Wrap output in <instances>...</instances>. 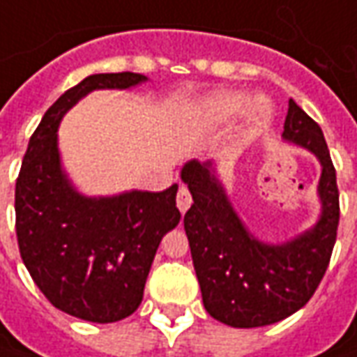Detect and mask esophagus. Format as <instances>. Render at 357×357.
<instances>
[{
	"instance_id": "1",
	"label": "esophagus",
	"mask_w": 357,
	"mask_h": 357,
	"mask_svg": "<svg viewBox=\"0 0 357 357\" xmlns=\"http://www.w3.org/2000/svg\"><path fill=\"white\" fill-rule=\"evenodd\" d=\"M176 201H178V208L181 213H185L187 208L191 206L193 203V199H191V193H189V189L187 185H179L178 189V197H176Z\"/></svg>"
}]
</instances>
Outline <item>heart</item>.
<instances>
[{
    "label": "heart",
    "instance_id": "obj_1",
    "mask_svg": "<svg viewBox=\"0 0 357 357\" xmlns=\"http://www.w3.org/2000/svg\"><path fill=\"white\" fill-rule=\"evenodd\" d=\"M249 102H251V98L243 92H220V94H214L213 98L206 100L204 114H206V118L213 119V121H226V119L239 116L243 109L248 108ZM249 116H251V121L255 126H263L271 118V108L263 100H257L251 106Z\"/></svg>",
    "mask_w": 357,
    "mask_h": 357
}]
</instances>
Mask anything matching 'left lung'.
Returning <instances> with one entry per match:
<instances>
[{"instance_id":"left-lung-1","label":"left lung","mask_w":357,"mask_h":357,"mask_svg":"<svg viewBox=\"0 0 357 357\" xmlns=\"http://www.w3.org/2000/svg\"><path fill=\"white\" fill-rule=\"evenodd\" d=\"M282 135L317 154L323 166L321 220L282 245L261 243L245 230L211 174V164L191 160L181 170V179L193 195L183 226L204 309L236 328L273 325L303 307L323 280L335 248L340 203L323 131L290 100Z\"/></svg>"}]
</instances>
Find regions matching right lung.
Masks as SVG:
<instances>
[{"label": "right lung", "instance_id": "right-lung-1", "mask_svg": "<svg viewBox=\"0 0 357 357\" xmlns=\"http://www.w3.org/2000/svg\"><path fill=\"white\" fill-rule=\"evenodd\" d=\"M131 71L83 79L57 98L32 133L15 185V230L24 266L54 307L92 323L129 317L166 231L178 226V185L86 199L59 166L57 126L94 89H129Z\"/></svg>", "mask_w": 357, "mask_h": 357}]
</instances>
